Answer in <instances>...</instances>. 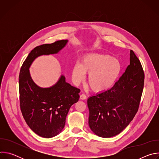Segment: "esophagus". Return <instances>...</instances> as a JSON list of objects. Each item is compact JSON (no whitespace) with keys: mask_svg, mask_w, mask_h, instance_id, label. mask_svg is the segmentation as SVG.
Returning <instances> with one entry per match:
<instances>
[{"mask_svg":"<svg viewBox=\"0 0 159 159\" xmlns=\"http://www.w3.org/2000/svg\"><path fill=\"white\" fill-rule=\"evenodd\" d=\"M80 99H82V100H85V99H87V96L85 94H82L80 96Z\"/></svg>","mask_w":159,"mask_h":159,"instance_id":"1","label":"esophagus"}]
</instances>
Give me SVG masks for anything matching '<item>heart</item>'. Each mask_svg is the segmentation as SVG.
I'll list each match as a JSON object with an SVG mask.
<instances>
[{
  "instance_id": "heart-1",
  "label": "heart",
  "mask_w": 159,
  "mask_h": 159,
  "mask_svg": "<svg viewBox=\"0 0 159 159\" xmlns=\"http://www.w3.org/2000/svg\"><path fill=\"white\" fill-rule=\"evenodd\" d=\"M121 71L120 62L111 56L89 54L83 57L81 63H76L72 69V78L79 85L89 73L88 83L94 91L102 92L115 84Z\"/></svg>"
}]
</instances>
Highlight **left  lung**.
I'll list each match as a JSON object with an SVG mask.
<instances>
[{
    "mask_svg": "<svg viewBox=\"0 0 159 159\" xmlns=\"http://www.w3.org/2000/svg\"><path fill=\"white\" fill-rule=\"evenodd\" d=\"M129 65L112 87L87 99L89 125L96 135L110 138L120 133L137 112L144 85L139 59L130 50Z\"/></svg>",
    "mask_w": 159,
    "mask_h": 159,
    "instance_id": "1",
    "label": "left lung"
}]
</instances>
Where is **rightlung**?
<instances>
[{
	"label": "right lung",
	"instance_id": "obj_1",
	"mask_svg": "<svg viewBox=\"0 0 159 159\" xmlns=\"http://www.w3.org/2000/svg\"><path fill=\"white\" fill-rule=\"evenodd\" d=\"M67 42L60 40L36 47L20 68L19 87L22 114L29 127L43 138L53 137L63 130L70 107L79 99L80 90L67 83L63 75L52 87H41L33 80L29 69L36 58L58 53Z\"/></svg>",
	"mask_w": 159,
	"mask_h": 159
}]
</instances>
